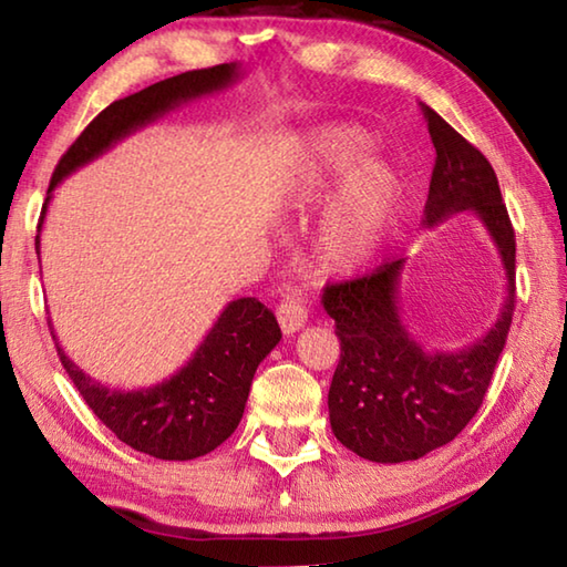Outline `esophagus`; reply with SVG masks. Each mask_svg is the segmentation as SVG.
<instances>
[{"label": "esophagus", "instance_id": "obj_1", "mask_svg": "<svg viewBox=\"0 0 567 567\" xmlns=\"http://www.w3.org/2000/svg\"><path fill=\"white\" fill-rule=\"evenodd\" d=\"M277 322H280L285 334L297 332L307 322V300L300 290H290V287H285L282 300L277 305Z\"/></svg>", "mask_w": 567, "mask_h": 567}]
</instances>
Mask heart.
I'll return each instance as SVG.
<instances>
[{"mask_svg": "<svg viewBox=\"0 0 567 567\" xmlns=\"http://www.w3.org/2000/svg\"><path fill=\"white\" fill-rule=\"evenodd\" d=\"M370 137L354 127H328L310 137V165L305 172L307 195L318 197L351 175L322 217L318 252L322 262L340 272L360 270L375 260L398 225L402 182L382 159L368 155Z\"/></svg>", "mask_w": 567, "mask_h": 567, "instance_id": "b5f03b06", "label": "heart"}]
</instances>
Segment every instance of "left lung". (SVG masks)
<instances>
[{
    "mask_svg": "<svg viewBox=\"0 0 567 567\" xmlns=\"http://www.w3.org/2000/svg\"><path fill=\"white\" fill-rule=\"evenodd\" d=\"M420 107L437 155L422 223L435 227L450 215L475 213L501 255L507 295L485 338L457 352H425L400 320L405 260L324 287L322 307L340 340L330 425L344 447L372 463L417 460L463 433L483 405L515 310V229L495 169L435 110Z\"/></svg>",
    "mask_w": 567,
    "mask_h": 567,
    "instance_id": "8db88e82",
    "label": "left lung"
}]
</instances>
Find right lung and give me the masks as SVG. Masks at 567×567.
Returning <instances> with one entry per match:
<instances>
[{
  "label": "right lung",
  "instance_id": "1",
  "mask_svg": "<svg viewBox=\"0 0 567 567\" xmlns=\"http://www.w3.org/2000/svg\"><path fill=\"white\" fill-rule=\"evenodd\" d=\"M237 76L235 62L217 64L207 70L182 72L112 102L62 155L47 189L42 219L52 189L66 175L179 104L229 87ZM34 245L40 252V235ZM52 338L56 342L54 330ZM280 338L282 332L272 310H267L255 297H239L225 307L185 368L152 388L112 390L84 375L66 358L60 342H56V354L84 402L124 445L159 460H195L213 453L235 433L243 420L257 364L275 350Z\"/></svg>",
  "mask_w": 567,
  "mask_h": 567
}]
</instances>
